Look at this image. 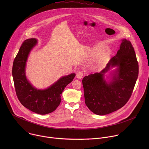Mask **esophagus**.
Returning <instances> with one entry per match:
<instances>
[{
	"label": "esophagus",
	"instance_id": "1",
	"mask_svg": "<svg viewBox=\"0 0 149 149\" xmlns=\"http://www.w3.org/2000/svg\"><path fill=\"white\" fill-rule=\"evenodd\" d=\"M82 76H83V72L82 71H78L77 72V75H76L77 78L80 79L82 77Z\"/></svg>",
	"mask_w": 149,
	"mask_h": 149
}]
</instances>
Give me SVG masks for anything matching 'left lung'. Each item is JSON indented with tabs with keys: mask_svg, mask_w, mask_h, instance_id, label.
<instances>
[{
	"mask_svg": "<svg viewBox=\"0 0 149 149\" xmlns=\"http://www.w3.org/2000/svg\"><path fill=\"white\" fill-rule=\"evenodd\" d=\"M117 66L112 79L107 83L103 74ZM139 75V63L130 40H122L120 49L100 72L84 77L82 85L85 102L97 115L113 113L128 102L132 96Z\"/></svg>",
	"mask_w": 149,
	"mask_h": 149,
	"instance_id": "8db88e82",
	"label": "left lung"
}]
</instances>
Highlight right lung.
Returning <instances> with one entry per match:
<instances>
[{"label": "right lung", "mask_w": 149, "mask_h": 149, "mask_svg": "<svg viewBox=\"0 0 149 149\" xmlns=\"http://www.w3.org/2000/svg\"><path fill=\"white\" fill-rule=\"evenodd\" d=\"M34 38L25 40L16 56L12 67V75L17 97L20 103L29 110L39 114H47L55 111L61 102L63 90L75 76L71 74L61 78L46 90H39L33 87L25 76V65L28 54L36 45Z\"/></svg>", "instance_id": "right-lung-1"}]
</instances>
